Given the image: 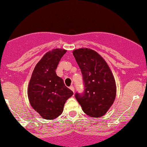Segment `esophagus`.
Returning a JSON list of instances; mask_svg holds the SVG:
<instances>
[{
  "label": "esophagus",
  "instance_id": "obj_1",
  "mask_svg": "<svg viewBox=\"0 0 147 147\" xmlns=\"http://www.w3.org/2000/svg\"><path fill=\"white\" fill-rule=\"evenodd\" d=\"M69 89H70V90H71V91H72V92H74V91H75V90H74V86H70V87H69Z\"/></svg>",
  "mask_w": 147,
  "mask_h": 147
}]
</instances>
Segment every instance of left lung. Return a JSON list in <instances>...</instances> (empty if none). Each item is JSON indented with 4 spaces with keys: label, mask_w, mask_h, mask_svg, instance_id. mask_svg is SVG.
Instances as JSON below:
<instances>
[{
    "label": "left lung",
    "mask_w": 147,
    "mask_h": 147,
    "mask_svg": "<svg viewBox=\"0 0 147 147\" xmlns=\"http://www.w3.org/2000/svg\"><path fill=\"white\" fill-rule=\"evenodd\" d=\"M73 55L81 69L84 93H76V98L87 115L94 118L104 116L110 109L116 95L114 76L104 58L88 48L75 49Z\"/></svg>",
    "instance_id": "left-lung-1"
}]
</instances>
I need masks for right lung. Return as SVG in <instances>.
Masks as SVG:
<instances>
[{
	"mask_svg": "<svg viewBox=\"0 0 147 147\" xmlns=\"http://www.w3.org/2000/svg\"><path fill=\"white\" fill-rule=\"evenodd\" d=\"M66 50L54 49L46 53L35 65L28 86L32 108L46 120H53L63 112L64 104L73 95L55 70Z\"/></svg>",
	"mask_w": 147,
	"mask_h": 147,
	"instance_id": "right-lung-1",
	"label": "right lung"
}]
</instances>
